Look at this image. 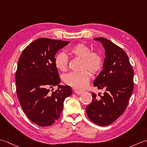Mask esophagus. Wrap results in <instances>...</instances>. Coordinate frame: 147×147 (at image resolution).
<instances>
[{"label":"esophagus","instance_id":"34e87169","mask_svg":"<svg viewBox=\"0 0 147 147\" xmlns=\"http://www.w3.org/2000/svg\"><path fill=\"white\" fill-rule=\"evenodd\" d=\"M74 92H75V93H76L77 94H81L83 93V91H78V90H75Z\"/></svg>","mask_w":147,"mask_h":147}]
</instances>
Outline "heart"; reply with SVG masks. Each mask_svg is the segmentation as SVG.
<instances>
[{"mask_svg":"<svg viewBox=\"0 0 147 147\" xmlns=\"http://www.w3.org/2000/svg\"><path fill=\"white\" fill-rule=\"evenodd\" d=\"M73 56L82 59L80 72H71L64 75L63 81L66 84L76 90H83L89 83L90 74H96L100 72L103 66V58L98 53L92 50L86 44H78L69 50ZM54 64L57 69L66 71L68 67V58L63 53L57 54L54 59Z\"/></svg>","mask_w":147,"mask_h":147,"instance_id":"b5f03b06","label":"heart"}]
</instances>
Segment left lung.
Masks as SVG:
<instances>
[{
    "instance_id": "1",
    "label": "left lung",
    "mask_w": 147,
    "mask_h": 147,
    "mask_svg": "<svg viewBox=\"0 0 147 147\" xmlns=\"http://www.w3.org/2000/svg\"><path fill=\"white\" fill-rule=\"evenodd\" d=\"M103 45L105 58L103 70L93 85L105 90L103 96L92 93V101L86 108L90 120L99 126L111 124L123 113L134 91V69L128 57L121 47L110 40L94 39ZM101 94V93H100Z\"/></svg>"
}]
</instances>
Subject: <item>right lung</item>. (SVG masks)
<instances>
[{"mask_svg":"<svg viewBox=\"0 0 147 147\" xmlns=\"http://www.w3.org/2000/svg\"><path fill=\"white\" fill-rule=\"evenodd\" d=\"M69 41L39 38L24 49L16 74L17 94L29 120L40 127L52 125L59 118L65 98L73 93L69 86L59 85L54 64L57 51ZM57 85L53 93L50 90Z\"/></svg>","mask_w":147,"mask_h":147,"instance_id":"add662e5","label":"right lung"}]
</instances>
